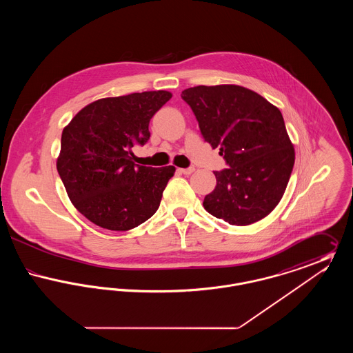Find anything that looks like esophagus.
I'll return each instance as SVG.
<instances>
[{"instance_id": "1", "label": "esophagus", "mask_w": 353, "mask_h": 353, "mask_svg": "<svg viewBox=\"0 0 353 353\" xmlns=\"http://www.w3.org/2000/svg\"><path fill=\"white\" fill-rule=\"evenodd\" d=\"M180 172H181V173H184V174H192V173L194 172V167H189V168L180 169Z\"/></svg>"}]
</instances>
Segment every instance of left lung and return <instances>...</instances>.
<instances>
[{
	"mask_svg": "<svg viewBox=\"0 0 353 353\" xmlns=\"http://www.w3.org/2000/svg\"><path fill=\"white\" fill-rule=\"evenodd\" d=\"M181 98L229 167L214 172L217 185L203 199L205 210L238 226L265 219L281 201L295 163L281 111L235 84L190 87Z\"/></svg>",
	"mask_w": 353,
	"mask_h": 353,
	"instance_id": "1",
	"label": "left lung"
}]
</instances>
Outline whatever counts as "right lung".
Returning a JSON list of instances; mask_svg holds the SVG:
<instances>
[{
  "mask_svg": "<svg viewBox=\"0 0 353 353\" xmlns=\"http://www.w3.org/2000/svg\"><path fill=\"white\" fill-rule=\"evenodd\" d=\"M168 91L104 98L65 127L57 169L72 205L103 229L125 232L151 219L176 168L137 165L134 145L150 140L152 117Z\"/></svg>",
  "mask_w": 353,
  "mask_h": 353,
  "instance_id": "right-lung-1",
  "label": "right lung"
}]
</instances>
